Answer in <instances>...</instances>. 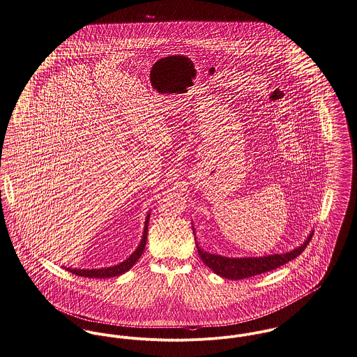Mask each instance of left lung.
Returning <instances> with one entry per match:
<instances>
[{
    "instance_id": "1",
    "label": "left lung",
    "mask_w": 357,
    "mask_h": 357,
    "mask_svg": "<svg viewBox=\"0 0 357 357\" xmlns=\"http://www.w3.org/2000/svg\"><path fill=\"white\" fill-rule=\"evenodd\" d=\"M194 232V229H192ZM312 232L308 235V238L304 241L302 246L296 247L292 251L284 252V254H273L266 257H245V258H228L218 254H211L204 251L198 243L195 242V246L198 250V254L204 264L213 271L216 275H221L224 278L229 280H242L247 277L261 275L265 272H271L275 268H280L285 265L287 262L295 259L298 255H301L304 248L310 243L312 238Z\"/></svg>"
}]
</instances>
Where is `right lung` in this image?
<instances>
[{
  "label": "right lung",
  "mask_w": 357,
  "mask_h": 357,
  "mask_svg": "<svg viewBox=\"0 0 357 357\" xmlns=\"http://www.w3.org/2000/svg\"><path fill=\"white\" fill-rule=\"evenodd\" d=\"M149 213L145 220V225H144V234H142V239L139 242L137 248L133 251V254L125 259L123 262L114 265L110 268H100V269H72V268H65L66 271H69L70 273L76 275H82V277H89V278H107V277H116V275H123L128 271H130L135 264L139 259V257L144 252V248L146 245V235H148V222H149Z\"/></svg>",
  "instance_id": "1"
}]
</instances>
